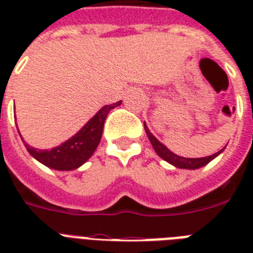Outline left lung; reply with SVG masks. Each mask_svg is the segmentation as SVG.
<instances>
[{"instance_id": "8db88e82", "label": "left lung", "mask_w": 253, "mask_h": 253, "mask_svg": "<svg viewBox=\"0 0 253 253\" xmlns=\"http://www.w3.org/2000/svg\"><path fill=\"white\" fill-rule=\"evenodd\" d=\"M144 130H146V134L150 139L151 144L154 147L155 152L163 159V160H166L168 162L169 164H172V166L177 167V168H182V169H198L201 167L206 166L208 163H210L212 159H215L218 155L222 152L223 150H220L219 152H216V154L211 155V156H206V158H200V159H189V158H181L178 155L173 154L172 151H169L163 143H160L158 139L155 138L154 135L151 134V131L148 130V127L146 126V123H144Z\"/></svg>"}]
</instances>
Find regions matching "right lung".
I'll return each mask as SVG.
<instances>
[{"mask_svg": "<svg viewBox=\"0 0 253 253\" xmlns=\"http://www.w3.org/2000/svg\"><path fill=\"white\" fill-rule=\"evenodd\" d=\"M121 102L122 101H118L113 105H105L76 135H73L72 138L55 148L37 150L26 144V142L23 143L30 155L45 167L56 170H73L86 163L93 155L102 136L103 123L107 114L110 113L111 109L119 106Z\"/></svg>", "mask_w": 253, "mask_h": 253, "instance_id": "1", "label": "right lung"}]
</instances>
